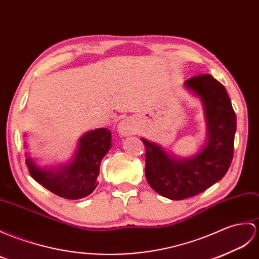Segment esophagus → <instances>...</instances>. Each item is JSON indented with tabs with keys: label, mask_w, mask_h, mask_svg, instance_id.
<instances>
[{
	"label": "esophagus",
	"mask_w": 259,
	"mask_h": 259,
	"mask_svg": "<svg viewBox=\"0 0 259 259\" xmlns=\"http://www.w3.org/2000/svg\"><path fill=\"white\" fill-rule=\"evenodd\" d=\"M117 131L120 137H129L135 135L137 132V127H136V123L134 121V119L131 118H127V119H123L121 121L119 122L118 127H117Z\"/></svg>",
	"instance_id": "esophagus-1"
}]
</instances>
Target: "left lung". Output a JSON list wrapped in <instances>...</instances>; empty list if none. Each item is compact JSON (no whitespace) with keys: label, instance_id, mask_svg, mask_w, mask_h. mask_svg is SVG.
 <instances>
[{"label":"left lung","instance_id":"obj_1","mask_svg":"<svg viewBox=\"0 0 259 259\" xmlns=\"http://www.w3.org/2000/svg\"><path fill=\"white\" fill-rule=\"evenodd\" d=\"M184 87L203 107L206 139L202 148L192 157L181 158L141 138L149 185L174 201L194 196L222 180L232 163L236 132V115L220 81L211 75H200L186 80Z\"/></svg>","mask_w":259,"mask_h":259}]
</instances>
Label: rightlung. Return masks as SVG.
<instances>
[{
  "instance_id": "add662e5",
  "label": "right lung",
  "mask_w": 259,
  "mask_h": 259,
  "mask_svg": "<svg viewBox=\"0 0 259 259\" xmlns=\"http://www.w3.org/2000/svg\"><path fill=\"white\" fill-rule=\"evenodd\" d=\"M110 148L111 132L98 128L79 138L73 157L66 163L40 166L27 152L25 162L31 177L45 189L68 200H79L97 188L100 162Z\"/></svg>"
}]
</instances>
